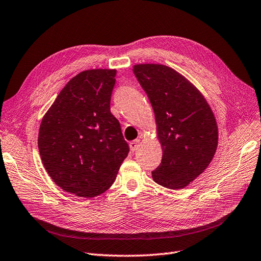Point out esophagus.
Segmentation results:
<instances>
[{
  "instance_id": "esophagus-1",
  "label": "esophagus",
  "mask_w": 261,
  "mask_h": 261,
  "mask_svg": "<svg viewBox=\"0 0 261 261\" xmlns=\"http://www.w3.org/2000/svg\"><path fill=\"white\" fill-rule=\"evenodd\" d=\"M129 146H130L131 151H136V150H138V149L140 148V146H141V141H140V140H134V141L130 142Z\"/></svg>"
}]
</instances>
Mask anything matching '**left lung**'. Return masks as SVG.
I'll list each match as a JSON object with an SVG mask.
<instances>
[{
  "instance_id": "left-lung-1",
  "label": "left lung",
  "mask_w": 261,
  "mask_h": 261,
  "mask_svg": "<svg viewBox=\"0 0 261 261\" xmlns=\"http://www.w3.org/2000/svg\"><path fill=\"white\" fill-rule=\"evenodd\" d=\"M155 113L162 160L151 172L158 185L182 189L203 173L218 145L215 115L197 87L170 66L133 65Z\"/></svg>"
}]
</instances>
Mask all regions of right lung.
<instances>
[{
    "label": "right lung",
    "mask_w": 261,
    "mask_h": 261,
    "mask_svg": "<svg viewBox=\"0 0 261 261\" xmlns=\"http://www.w3.org/2000/svg\"><path fill=\"white\" fill-rule=\"evenodd\" d=\"M115 69L74 76L45 113L38 150L48 175L66 192L90 199L108 190L128 156L119 121L111 113Z\"/></svg>",
    "instance_id": "1"
}]
</instances>
